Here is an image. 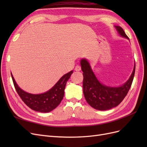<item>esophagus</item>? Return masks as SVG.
<instances>
[{"mask_svg":"<svg viewBox=\"0 0 147 147\" xmlns=\"http://www.w3.org/2000/svg\"><path fill=\"white\" fill-rule=\"evenodd\" d=\"M75 71H80V70H81V67L80 66V65H76V67H75Z\"/></svg>","mask_w":147,"mask_h":147,"instance_id":"1","label":"esophagus"}]
</instances>
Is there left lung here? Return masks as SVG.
Wrapping results in <instances>:
<instances>
[{
  "mask_svg": "<svg viewBox=\"0 0 147 147\" xmlns=\"http://www.w3.org/2000/svg\"><path fill=\"white\" fill-rule=\"evenodd\" d=\"M115 27L120 36L129 40L120 26H115ZM80 64L83 72V94L89 105L96 110H107L115 107L121 103L131 86L134 77L136 64L128 80L118 87L108 86L100 83L86 59H82Z\"/></svg>",
  "mask_w": 147,
  "mask_h": 147,
  "instance_id": "1",
  "label": "left lung"
}]
</instances>
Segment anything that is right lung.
Returning a JSON list of instances; mask_svg holds the SVG:
<instances>
[{
  "instance_id": "right-lung-1",
  "label": "right lung",
  "mask_w": 147,
  "mask_h": 147,
  "mask_svg": "<svg viewBox=\"0 0 147 147\" xmlns=\"http://www.w3.org/2000/svg\"><path fill=\"white\" fill-rule=\"evenodd\" d=\"M73 73V70L64 75L50 90L42 94H34L21 89L16 83L11 73L13 84L18 92L26 105L39 112L48 113L56 109L63 100L67 82Z\"/></svg>"
}]
</instances>
